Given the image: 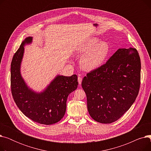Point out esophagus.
Here are the masks:
<instances>
[{
	"instance_id": "34e87169",
	"label": "esophagus",
	"mask_w": 151,
	"mask_h": 151,
	"mask_svg": "<svg viewBox=\"0 0 151 151\" xmlns=\"http://www.w3.org/2000/svg\"><path fill=\"white\" fill-rule=\"evenodd\" d=\"M78 81L79 84L81 85V83H82V78L79 76V77H78Z\"/></svg>"
}]
</instances>
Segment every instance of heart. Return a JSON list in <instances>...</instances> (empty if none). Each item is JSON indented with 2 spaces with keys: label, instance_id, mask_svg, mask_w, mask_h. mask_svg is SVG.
<instances>
[{
  "label": "heart",
  "instance_id": "heart-1",
  "mask_svg": "<svg viewBox=\"0 0 151 151\" xmlns=\"http://www.w3.org/2000/svg\"><path fill=\"white\" fill-rule=\"evenodd\" d=\"M109 52V44L96 37L87 38L77 48L78 54H83L80 59V65L86 71L100 67L106 62Z\"/></svg>",
  "mask_w": 151,
  "mask_h": 151
}]
</instances>
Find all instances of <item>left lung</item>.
<instances>
[{
    "mask_svg": "<svg viewBox=\"0 0 151 151\" xmlns=\"http://www.w3.org/2000/svg\"><path fill=\"white\" fill-rule=\"evenodd\" d=\"M141 61L135 48H119L100 67L87 74L81 86L88 109L97 122L110 124L127 111L139 90Z\"/></svg>",
    "mask_w": 151,
    "mask_h": 151,
    "instance_id": "1",
    "label": "left lung"
}]
</instances>
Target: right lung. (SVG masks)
Returning <instances> with one entry per match:
<instances>
[{
    "instance_id": "right-lung-1",
    "label": "right lung",
    "mask_w": 151,
    "mask_h": 151,
    "mask_svg": "<svg viewBox=\"0 0 151 151\" xmlns=\"http://www.w3.org/2000/svg\"><path fill=\"white\" fill-rule=\"evenodd\" d=\"M33 37L25 38L16 52L11 63V89L13 99L21 111L34 122L51 125L64 116L68 95L78 88V76L58 75L41 92L27 84L21 73L24 46L32 42Z\"/></svg>"
}]
</instances>
